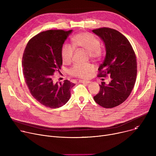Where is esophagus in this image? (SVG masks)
I'll return each mask as SVG.
<instances>
[{"mask_svg":"<svg viewBox=\"0 0 156 156\" xmlns=\"http://www.w3.org/2000/svg\"><path fill=\"white\" fill-rule=\"evenodd\" d=\"M80 83H83V84H85V85H87L90 83V81H85V80H80Z\"/></svg>","mask_w":156,"mask_h":156,"instance_id":"esophagus-1","label":"esophagus"}]
</instances>
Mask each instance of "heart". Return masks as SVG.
<instances>
[{
	"instance_id": "obj_1",
	"label": "heart",
	"mask_w": 156,
	"mask_h": 156,
	"mask_svg": "<svg viewBox=\"0 0 156 156\" xmlns=\"http://www.w3.org/2000/svg\"><path fill=\"white\" fill-rule=\"evenodd\" d=\"M73 45L75 47L83 48L88 52L89 57L92 59L99 58L102 54L101 44L94 35L88 32H80L74 36L72 38ZM75 52L74 47L68 44L62 45L61 50V59L64 64H69L71 62ZM94 71V66L90 64H74L69 69L68 73L73 77L87 79L91 75Z\"/></svg>"
}]
</instances>
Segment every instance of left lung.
I'll use <instances>...</instances> for the list:
<instances>
[{
  "mask_svg": "<svg viewBox=\"0 0 156 156\" xmlns=\"http://www.w3.org/2000/svg\"><path fill=\"white\" fill-rule=\"evenodd\" d=\"M92 31L102 39L106 51L104 62L98 69V76L111 78L108 85L102 82L94 99L104 108H112L125 102L134 87L136 55L128 40L118 31L104 27Z\"/></svg>",
  "mask_w": 156,
  "mask_h": 156,
  "instance_id": "8db88e82",
  "label": "left lung"
}]
</instances>
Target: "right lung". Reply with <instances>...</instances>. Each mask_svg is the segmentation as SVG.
Here are the masks:
<instances>
[{
    "instance_id": "right-lung-1",
    "label": "right lung",
    "mask_w": 156,
    "mask_h": 156,
    "mask_svg": "<svg viewBox=\"0 0 156 156\" xmlns=\"http://www.w3.org/2000/svg\"><path fill=\"white\" fill-rule=\"evenodd\" d=\"M72 30H50L31 38L23 55V73L26 84L35 99L40 104L55 109L70 99L75 83L68 80L55 83L53 75L59 71L62 61L61 47Z\"/></svg>"
}]
</instances>
